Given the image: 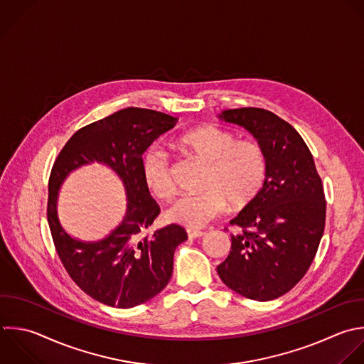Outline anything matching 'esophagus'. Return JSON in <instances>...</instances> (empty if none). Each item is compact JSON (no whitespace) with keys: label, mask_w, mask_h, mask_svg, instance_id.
<instances>
[{"label":"esophagus","mask_w":364,"mask_h":364,"mask_svg":"<svg viewBox=\"0 0 364 364\" xmlns=\"http://www.w3.org/2000/svg\"><path fill=\"white\" fill-rule=\"evenodd\" d=\"M186 233H188V236H189L191 239L202 237V236L205 235V232H202V230H198V229H188V230H186Z\"/></svg>","instance_id":"1"}]
</instances>
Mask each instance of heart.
<instances>
[{"label":"heart","instance_id":"1","mask_svg":"<svg viewBox=\"0 0 364 364\" xmlns=\"http://www.w3.org/2000/svg\"><path fill=\"white\" fill-rule=\"evenodd\" d=\"M178 145L206 164L202 181V188L206 191L181 196L166 209V220L188 228H202L223 213L228 203L239 209L260 193L267 175V158L260 144L250 139L237 141L232 132L208 125L185 132L178 138ZM141 173L154 196L168 199L173 195L171 161L161 148L151 146L144 152Z\"/></svg>","mask_w":364,"mask_h":364}]
</instances>
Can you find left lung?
Instances as JSON below:
<instances>
[{
  "instance_id": "1",
  "label": "left lung",
  "mask_w": 364,
  "mask_h": 364,
  "mask_svg": "<svg viewBox=\"0 0 364 364\" xmlns=\"http://www.w3.org/2000/svg\"><path fill=\"white\" fill-rule=\"evenodd\" d=\"M218 117L249 131L267 158L260 193L230 220L240 232L230 236L218 274L247 299L273 300L299 283L316 256L326 220L321 179L303 138L273 112L239 108Z\"/></svg>"
}]
</instances>
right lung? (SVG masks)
I'll use <instances>...</instances> for the list:
<instances>
[{"mask_svg": "<svg viewBox=\"0 0 364 364\" xmlns=\"http://www.w3.org/2000/svg\"><path fill=\"white\" fill-rule=\"evenodd\" d=\"M176 122L158 111L125 108L77 131L54 162L47 216L55 249L71 279L104 304L129 309L155 297L172 276L178 245L188 239L185 229L173 223L145 235L161 209L142 179L141 159ZM90 163L108 166L120 178L129 202L122 223L97 242L73 238L58 218L63 181Z\"/></svg>", "mask_w": 364, "mask_h": 364, "instance_id": "obj_1", "label": "right lung"}]
</instances>
